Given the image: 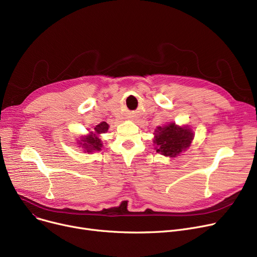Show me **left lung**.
<instances>
[{
	"mask_svg": "<svg viewBox=\"0 0 257 257\" xmlns=\"http://www.w3.org/2000/svg\"><path fill=\"white\" fill-rule=\"evenodd\" d=\"M153 143L156 152L165 156L176 157L188 149L194 140V132L188 126H177L170 123L164 127H157Z\"/></svg>",
	"mask_w": 257,
	"mask_h": 257,
	"instance_id": "left-lung-1",
	"label": "left lung"
}]
</instances>
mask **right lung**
<instances>
[{"label":"right lung","mask_w":257,"mask_h":257,"mask_svg":"<svg viewBox=\"0 0 257 257\" xmlns=\"http://www.w3.org/2000/svg\"><path fill=\"white\" fill-rule=\"evenodd\" d=\"M108 128H109V126H108L106 121H102V123H100L99 125H97L93 128L94 131H91L90 134H88L86 137L81 138V141H79L78 143V145H80L79 147H82L84 149V152H87V153H90L93 151H100L103 144L99 136L102 133L107 132Z\"/></svg>","instance_id":"obj_1"}]
</instances>
